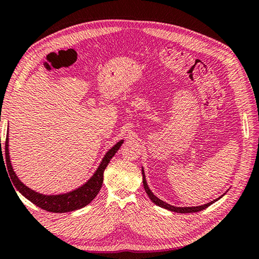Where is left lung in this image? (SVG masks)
<instances>
[{
	"label": "left lung",
	"instance_id": "left-lung-1",
	"mask_svg": "<svg viewBox=\"0 0 259 259\" xmlns=\"http://www.w3.org/2000/svg\"><path fill=\"white\" fill-rule=\"evenodd\" d=\"M142 174H143V184H144V188H145V192L147 193L148 198L151 199L152 202L155 203L156 205H159V207H161V208H164V209L170 210V211H174V212H178V213L198 212V211H201V210L208 208L209 205H211L212 203H214V202H216V201H218L219 199H221L222 196L225 195V193H224V194H223L222 196H219V198L214 199L213 201H211V202H208V203L202 204V205H198V207H175V205H171V204L164 202V201L160 200L159 198H157V196H155L154 194H153V192L150 190V187H148V185H147L146 177H145V172H144V168H142Z\"/></svg>",
	"mask_w": 259,
	"mask_h": 259
}]
</instances>
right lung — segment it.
<instances>
[{"instance_id":"add662e5","label":"right lung","mask_w":259,"mask_h":259,"mask_svg":"<svg viewBox=\"0 0 259 259\" xmlns=\"http://www.w3.org/2000/svg\"><path fill=\"white\" fill-rule=\"evenodd\" d=\"M123 139L119 140L112 148H109L106 152V154L104 155L102 161H100L98 168L96 169L93 176L88 179L83 185L67 193H61V194H42V193H38L32 190V188H29L28 186H26L25 184L20 181L16 172L14 171V168H12L11 164L10 153H9V135H7L6 145H4V151H6V154L4 155H6L7 162L6 165L8 172L10 175L11 182L16 187V190L18 191L21 195H24L26 199L29 200L30 202L37 205L38 208L47 210V211L50 212H69L74 211V210L84 208L85 205L89 204L91 201L96 198V195L98 194L103 185L105 169H106V166L112 157L115 155V153L117 151H119V148L121 147L122 144H123ZM0 157L1 160L3 159L2 147Z\"/></svg>"}]
</instances>
